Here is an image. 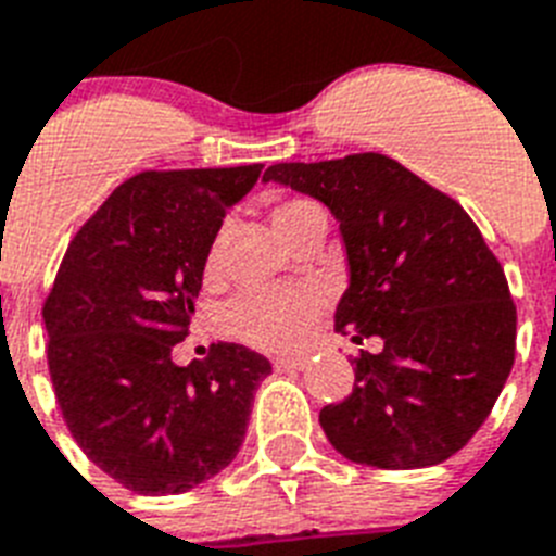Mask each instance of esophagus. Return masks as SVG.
Returning <instances> with one entry per match:
<instances>
[{"mask_svg":"<svg viewBox=\"0 0 556 556\" xmlns=\"http://www.w3.org/2000/svg\"><path fill=\"white\" fill-rule=\"evenodd\" d=\"M274 367H277V370H305V367H307V358H305V356H282V358H274Z\"/></svg>","mask_w":556,"mask_h":556,"instance_id":"obj_1","label":"esophagus"}]
</instances>
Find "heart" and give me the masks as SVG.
<instances>
[{
    "label": "heart",
    "instance_id": "b5f03b06",
    "mask_svg": "<svg viewBox=\"0 0 556 556\" xmlns=\"http://www.w3.org/2000/svg\"><path fill=\"white\" fill-rule=\"evenodd\" d=\"M319 212L311 200H286L270 212V223L282 240L300 228L311 214ZM220 263V235L214 237L206 254V274ZM321 311V293L314 288H256L240 293L226 311L231 333L242 342L263 350H291L305 342L311 321Z\"/></svg>",
    "mask_w": 556,
    "mask_h": 556
}]
</instances>
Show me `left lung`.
<instances>
[{
    "label": "left lung",
    "mask_w": 556,
    "mask_h": 556,
    "mask_svg": "<svg viewBox=\"0 0 556 556\" xmlns=\"http://www.w3.org/2000/svg\"><path fill=\"white\" fill-rule=\"evenodd\" d=\"M263 180L330 208L350 265L336 330L381 339L379 353L353 358V393L319 413L333 450L379 469L452 458L515 365V302L472 217L379 152L277 163Z\"/></svg>",
    "instance_id": "1"
}]
</instances>
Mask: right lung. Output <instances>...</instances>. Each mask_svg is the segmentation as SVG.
<instances>
[{"label":"right lung","mask_w":556,"mask_h":556,"mask_svg":"<svg viewBox=\"0 0 556 556\" xmlns=\"http://www.w3.org/2000/svg\"><path fill=\"white\" fill-rule=\"evenodd\" d=\"M263 163L141 172L78 228L45 300L55 401L84 455L138 494L226 469L270 362L235 342L172 358L189 336L208 245Z\"/></svg>","instance_id":"obj_1"}]
</instances>
